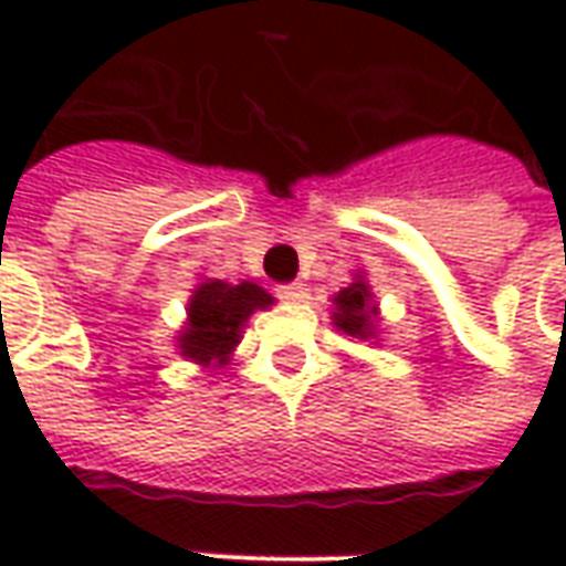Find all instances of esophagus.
<instances>
[{
	"label": "esophagus",
	"mask_w": 566,
	"mask_h": 566,
	"mask_svg": "<svg viewBox=\"0 0 566 566\" xmlns=\"http://www.w3.org/2000/svg\"><path fill=\"white\" fill-rule=\"evenodd\" d=\"M275 294H279V300H284V303H303V300L308 296V287L303 282L279 284V287H275Z\"/></svg>",
	"instance_id": "1"
}]
</instances>
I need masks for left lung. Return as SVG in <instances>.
I'll return each instance as SVG.
<instances>
[{
	"instance_id": "1",
	"label": "left lung",
	"mask_w": 566,
	"mask_h": 566,
	"mask_svg": "<svg viewBox=\"0 0 566 566\" xmlns=\"http://www.w3.org/2000/svg\"><path fill=\"white\" fill-rule=\"evenodd\" d=\"M333 324L355 339H373L376 336V315L379 308L373 303L369 284L357 275L355 282L333 296Z\"/></svg>"
}]
</instances>
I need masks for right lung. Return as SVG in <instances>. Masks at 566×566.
I'll return each instance as SVG.
<instances>
[{"label":"right lung","instance_id":"right-lung-1","mask_svg":"<svg viewBox=\"0 0 566 566\" xmlns=\"http://www.w3.org/2000/svg\"><path fill=\"white\" fill-rule=\"evenodd\" d=\"M272 300L263 287L251 282L227 284L221 279L202 282L187 303V327L178 333L181 355L202 367H223L242 339L245 321L258 308H270Z\"/></svg>","mask_w":566,"mask_h":566}]
</instances>
